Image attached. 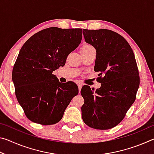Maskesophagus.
<instances>
[{
  "label": "esophagus",
  "instance_id": "1",
  "mask_svg": "<svg viewBox=\"0 0 154 154\" xmlns=\"http://www.w3.org/2000/svg\"><path fill=\"white\" fill-rule=\"evenodd\" d=\"M77 85H78V88H79V91L80 92L81 89H82V83H78Z\"/></svg>",
  "mask_w": 154,
  "mask_h": 154
}]
</instances>
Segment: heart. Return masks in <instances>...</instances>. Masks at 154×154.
<instances>
[{"label": "heart", "instance_id": "obj_1", "mask_svg": "<svg viewBox=\"0 0 154 154\" xmlns=\"http://www.w3.org/2000/svg\"><path fill=\"white\" fill-rule=\"evenodd\" d=\"M92 48H93V47L90 45H83V47H82L81 49H90Z\"/></svg>", "mask_w": 154, "mask_h": 154}]
</instances>
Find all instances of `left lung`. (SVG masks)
<instances>
[{"label":"left lung","mask_w":154,"mask_h":154,"mask_svg":"<svg viewBox=\"0 0 154 154\" xmlns=\"http://www.w3.org/2000/svg\"><path fill=\"white\" fill-rule=\"evenodd\" d=\"M85 42L96 50L94 71L101 86L84 85L82 119L92 128L108 130L123 120L134 103L140 78L131 47L123 36L107 29H83Z\"/></svg>","instance_id":"left-lung-1"}]
</instances>
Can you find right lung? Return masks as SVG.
I'll use <instances>...</instances> for the list:
<instances>
[{
	"label": "right lung",
	"mask_w": 154,
	"mask_h": 154,
	"mask_svg": "<svg viewBox=\"0 0 154 154\" xmlns=\"http://www.w3.org/2000/svg\"><path fill=\"white\" fill-rule=\"evenodd\" d=\"M82 29L45 28L26 41L14 66L15 96L26 116L32 122L51 125L61 120L79 89L72 82L61 83L54 71L82 41Z\"/></svg>",
	"instance_id": "obj_1"
}]
</instances>
